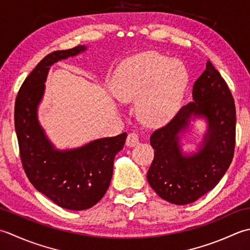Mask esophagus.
Masks as SVG:
<instances>
[{
    "label": "esophagus",
    "mask_w": 250,
    "mask_h": 250,
    "mask_svg": "<svg viewBox=\"0 0 250 250\" xmlns=\"http://www.w3.org/2000/svg\"><path fill=\"white\" fill-rule=\"evenodd\" d=\"M139 144V135L137 132H129L126 139V146H136Z\"/></svg>",
    "instance_id": "esophagus-1"
}]
</instances>
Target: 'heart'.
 <instances>
[{"label":"heart","instance_id":"b5f03b06","mask_svg":"<svg viewBox=\"0 0 250 250\" xmlns=\"http://www.w3.org/2000/svg\"><path fill=\"white\" fill-rule=\"evenodd\" d=\"M188 81L178 60L146 52L124 61L115 71L111 88L122 103L137 102V114L145 124L159 126L179 108Z\"/></svg>","mask_w":250,"mask_h":250}]
</instances>
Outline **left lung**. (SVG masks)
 <instances>
[{
	"mask_svg": "<svg viewBox=\"0 0 250 250\" xmlns=\"http://www.w3.org/2000/svg\"><path fill=\"white\" fill-rule=\"evenodd\" d=\"M193 99L168 123L151 135L154 159L147 181L163 200L176 205L195 202L215 188L232 163L235 149L236 111L230 88L210 61L192 90ZM202 116L208 130L196 155L183 157L179 132L190 116Z\"/></svg>",
	"mask_w": 250,
	"mask_h": 250,
	"instance_id": "8db88e82",
	"label": "left lung"
}]
</instances>
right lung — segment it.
<instances>
[{
	"label": "right lung",
	"instance_id": "right-lung-1",
	"mask_svg": "<svg viewBox=\"0 0 250 250\" xmlns=\"http://www.w3.org/2000/svg\"><path fill=\"white\" fill-rule=\"evenodd\" d=\"M85 49L79 45L45 56L23 81L15 103V129L25 175L39 192L71 210L88 209L104 196L113 174L114 157L123 149L127 137L123 132L79 149L58 151L39 124L37 110L49 67Z\"/></svg>",
	"mask_w": 250,
	"mask_h": 250
}]
</instances>
